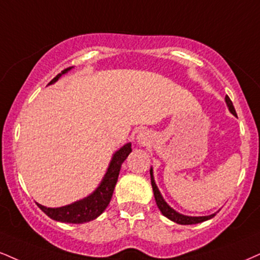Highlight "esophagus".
<instances>
[{
    "mask_svg": "<svg viewBox=\"0 0 260 260\" xmlns=\"http://www.w3.org/2000/svg\"><path fill=\"white\" fill-rule=\"evenodd\" d=\"M138 143L142 144V145H144V144L146 143V136H145V134H143V133L139 134V136H138Z\"/></svg>",
    "mask_w": 260,
    "mask_h": 260,
    "instance_id": "34e87169",
    "label": "esophagus"
}]
</instances>
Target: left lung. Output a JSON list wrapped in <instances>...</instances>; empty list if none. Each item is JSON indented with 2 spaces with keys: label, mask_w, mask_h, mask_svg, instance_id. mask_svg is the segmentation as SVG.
<instances>
[{
  "label": "left lung",
  "mask_w": 260,
  "mask_h": 260,
  "mask_svg": "<svg viewBox=\"0 0 260 260\" xmlns=\"http://www.w3.org/2000/svg\"><path fill=\"white\" fill-rule=\"evenodd\" d=\"M225 102H226L228 108H229L231 114L235 115L236 116L235 108H234L233 102H231L230 98L228 95L225 96ZM150 176H151V185H152V190H154V196H155L156 203H157V207L161 211V213L164 214L165 217H167L168 219H171L172 221H176V223L181 224V225H191V224L202 223V221L211 219V218H213L215 215V214H211V215H207V217H187V215H183V214L178 213V212H176L173 208H171L170 206L167 205V202L165 201L160 191H158L157 186H156V184H155L154 176H152V168L150 170Z\"/></svg>",
  "instance_id": "obj_1"
}]
</instances>
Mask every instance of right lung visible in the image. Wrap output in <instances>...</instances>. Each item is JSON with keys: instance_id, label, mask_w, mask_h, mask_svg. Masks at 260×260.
Returning <instances> with one entry per match:
<instances>
[{"instance_id": "1", "label": "right lung", "mask_w": 260, "mask_h": 260, "mask_svg": "<svg viewBox=\"0 0 260 260\" xmlns=\"http://www.w3.org/2000/svg\"><path fill=\"white\" fill-rule=\"evenodd\" d=\"M70 69L71 68H68L65 70H62L60 74H58L49 82V84L54 83L62 74L68 73ZM131 151H132L131 143L126 144L123 148H121L118 151H116V154L112 156V160L110 162V166H109L104 179L100 183V185L96 187L95 191L92 195H89L88 198L59 208H47L45 206L40 205V203H37V206L49 218L58 221H62V223L82 224L95 219L96 217H99L105 211V208L110 203L115 185L117 183L118 174H120L121 166L123 164V161L128 157Z\"/></svg>"}]
</instances>
